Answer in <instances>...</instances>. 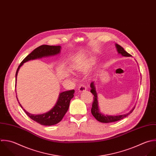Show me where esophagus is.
Returning <instances> with one entry per match:
<instances>
[{
    "instance_id": "esophagus-1",
    "label": "esophagus",
    "mask_w": 156,
    "mask_h": 156,
    "mask_svg": "<svg viewBox=\"0 0 156 156\" xmlns=\"http://www.w3.org/2000/svg\"><path fill=\"white\" fill-rule=\"evenodd\" d=\"M86 89H87V88H86V86L84 84H81V85L79 86V87H78V90H79V92H83V91L86 90Z\"/></svg>"
}]
</instances>
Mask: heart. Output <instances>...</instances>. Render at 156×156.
Instances as JSON below:
<instances>
[{"mask_svg": "<svg viewBox=\"0 0 156 156\" xmlns=\"http://www.w3.org/2000/svg\"><path fill=\"white\" fill-rule=\"evenodd\" d=\"M86 66L83 67H80V69H81V70H84V69H86Z\"/></svg>", "mask_w": 156, "mask_h": 156, "instance_id": "1", "label": "heart"}]
</instances>
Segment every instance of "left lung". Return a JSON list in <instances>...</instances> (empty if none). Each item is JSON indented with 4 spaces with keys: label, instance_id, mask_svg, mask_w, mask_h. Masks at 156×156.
Wrapping results in <instances>:
<instances>
[{
    "label": "left lung",
    "instance_id": "obj_1",
    "mask_svg": "<svg viewBox=\"0 0 156 156\" xmlns=\"http://www.w3.org/2000/svg\"><path fill=\"white\" fill-rule=\"evenodd\" d=\"M116 47L117 48V51L119 53H120L122 56H131V55L128 53L127 51H126L124 48L120 46L119 44H116ZM90 92L94 95V101L92 103V109H91V112L93 116L100 122L101 123H111V122H117L119 120H120L123 119V118L127 117L129 114L133 112L134 111L135 107L128 114H123V115H117V116H111V115H105L101 114L99 112L98 109V101H97V92L95 90V88L94 86V82L91 83L90 84Z\"/></svg>",
    "mask_w": 156,
    "mask_h": 156
}]
</instances>
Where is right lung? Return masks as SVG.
Here are the masks:
<instances>
[{
	"label": "right lung",
	"instance_id": "1",
	"mask_svg": "<svg viewBox=\"0 0 156 156\" xmlns=\"http://www.w3.org/2000/svg\"><path fill=\"white\" fill-rule=\"evenodd\" d=\"M60 48L61 46L59 45H42L35 48L32 52H31L28 55H27L20 62L16 73V81L18 70L20 66L24 62L28 61L30 60L57 55L60 52ZM74 90H70L61 92L59 94L58 100L55 106L50 111L41 115H33L27 112L24 109H23L21 105L19 103L17 97L16 98L20 106L23 109L26 114L31 119L42 125L51 126L56 125L61 121V120L62 119V118L64 117V115L66 114L69 109L70 101L74 96Z\"/></svg>",
	"mask_w": 156,
	"mask_h": 156
}]
</instances>
